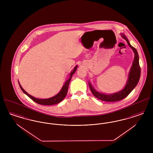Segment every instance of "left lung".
Masks as SVG:
<instances>
[{
    "label": "left lung",
    "mask_w": 153,
    "mask_h": 153,
    "mask_svg": "<svg viewBox=\"0 0 153 153\" xmlns=\"http://www.w3.org/2000/svg\"><path fill=\"white\" fill-rule=\"evenodd\" d=\"M121 36L127 41V44L132 49L135 54L134 59L132 62V65L131 66L130 71L129 72L128 79L126 86L122 91L118 92L113 94L108 95V94H104L98 92L93 88L92 85L90 84V82H89V86L92 94L98 99H100L104 102H117V101L123 100L129 95L131 93V91L137 86L140 77V68L139 63V55L138 51L136 50L135 48H134L133 46H131L129 42V41L123 34L121 33Z\"/></svg>",
    "instance_id": "8db88e82"
}]
</instances>
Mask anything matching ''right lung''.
Masks as SVG:
<instances>
[{
  "instance_id": "1",
  "label": "right lung",
  "mask_w": 153,
  "mask_h": 153,
  "mask_svg": "<svg viewBox=\"0 0 153 153\" xmlns=\"http://www.w3.org/2000/svg\"><path fill=\"white\" fill-rule=\"evenodd\" d=\"M77 68V66H76L74 68L72 72L70 73V77L68 79V80H66L64 85H63V87H62V89H61L60 92L58 93L57 95H55L53 97H51V98L49 99H37L36 98L28 94L22 87V86L20 85L19 82V85L20 86L21 89H22V91L23 92V93H25L26 95L27 96H29L30 98L33 100L34 102H36V103L39 104H41V105H54V104H56L58 102H61L63 100V99L65 97L66 95L67 94L68 92V87H69V84L70 82V81L71 80L72 77V75L74 73H75V72L76 71V69Z\"/></svg>"
}]
</instances>
